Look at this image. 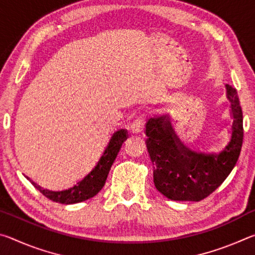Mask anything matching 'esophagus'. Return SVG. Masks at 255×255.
Masks as SVG:
<instances>
[{
	"label": "esophagus",
	"mask_w": 255,
	"mask_h": 255,
	"mask_svg": "<svg viewBox=\"0 0 255 255\" xmlns=\"http://www.w3.org/2000/svg\"><path fill=\"white\" fill-rule=\"evenodd\" d=\"M145 115H140L138 116V117L135 119V122L131 124L130 129L132 132L138 133V132H141L143 131V128H144V125H145Z\"/></svg>",
	"instance_id": "34e87169"
}]
</instances>
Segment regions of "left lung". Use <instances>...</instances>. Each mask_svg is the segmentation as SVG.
Here are the masks:
<instances>
[{
    "instance_id": "obj_1",
    "label": "left lung",
    "mask_w": 255,
    "mask_h": 255,
    "mask_svg": "<svg viewBox=\"0 0 255 255\" xmlns=\"http://www.w3.org/2000/svg\"><path fill=\"white\" fill-rule=\"evenodd\" d=\"M226 97L233 118L231 139L219 153L189 148L175 133L169 115L154 116L146 123V146L154 165L155 188L169 199H205L234 169L243 143V114L236 90L228 84Z\"/></svg>"
}]
</instances>
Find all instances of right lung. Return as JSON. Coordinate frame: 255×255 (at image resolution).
I'll return each mask as SVG.
<instances>
[{"label":"right lung","mask_w":255,"mask_h":255,"mask_svg":"<svg viewBox=\"0 0 255 255\" xmlns=\"http://www.w3.org/2000/svg\"><path fill=\"white\" fill-rule=\"evenodd\" d=\"M127 137L128 132L126 129H119V130L112 133L109 143L103 150L97 165L93 167L92 171L83 180L77 182V184H75L73 188L64 190V191H50V190L41 188L40 185L32 182L31 180L30 181L34 185V188L39 190L42 195L50 200L58 202V204L72 205L88 200L90 198L98 195V192L103 188L111 165L114 164L120 147H122L124 141L127 139Z\"/></svg>","instance_id":"right-lung-1"}]
</instances>
